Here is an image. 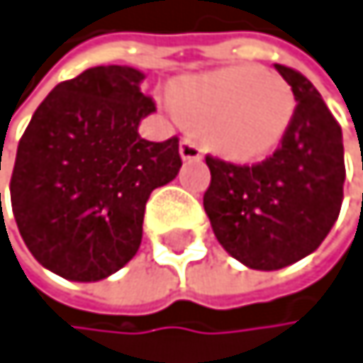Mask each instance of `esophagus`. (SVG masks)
<instances>
[{"instance_id":"1","label":"esophagus","mask_w":363,"mask_h":363,"mask_svg":"<svg viewBox=\"0 0 363 363\" xmlns=\"http://www.w3.org/2000/svg\"><path fill=\"white\" fill-rule=\"evenodd\" d=\"M180 157H183L185 161H198V159L204 157V152H202V147L194 139L185 137L183 141H180Z\"/></svg>"}]
</instances>
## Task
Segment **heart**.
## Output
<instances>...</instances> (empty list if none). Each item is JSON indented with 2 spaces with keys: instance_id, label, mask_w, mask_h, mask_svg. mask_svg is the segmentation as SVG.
<instances>
[{
  "instance_id": "1",
  "label": "heart",
  "mask_w": 363,
  "mask_h": 363,
  "mask_svg": "<svg viewBox=\"0 0 363 363\" xmlns=\"http://www.w3.org/2000/svg\"><path fill=\"white\" fill-rule=\"evenodd\" d=\"M165 108L189 119L206 141L230 159H257L283 139L296 100L277 74L252 65H235L178 80Z\"/></svg>"
}]
</instances>
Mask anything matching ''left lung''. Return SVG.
Segmentation results:
<instances>
[{"mask_svg":"<svg viewBox=\"0 0 363 363\" xmlns=\"http://www.w3.org/2000/svg\"><path fill=\"white\" fill-rule=\"evenodd\" d=\"M274 67L296 100L279 147L252 165L206 155L211 183L204 211L224 250L252 270H281L311 255L335 224L344 198L340 123L301 72Z\"/></svg>","mask_w":363,"mask_h":363,"instance_id":"8db88e82","label":"left lung"}]
</instances>
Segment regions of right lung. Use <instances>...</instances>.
<instances>
[{
	"label": "right lung",
	"mask_w": 363,
	"mask_h": 363,
	"mask_svg": "<svg viewBox=\"0 0 363 363\" xmlns=\"http://www.w3.org/2000/svg\"><path fill=\"white\" fill-rule=\"evenodd\" d=\"M141 80L133 67H91L52 89L19 141L12 213L32 257L62 279L100 281L126 266L150 194L183 165L178 137L137 133L157 111Z\"/></svg>",
	"instance_id": "add662e5"
}]
</instances>
